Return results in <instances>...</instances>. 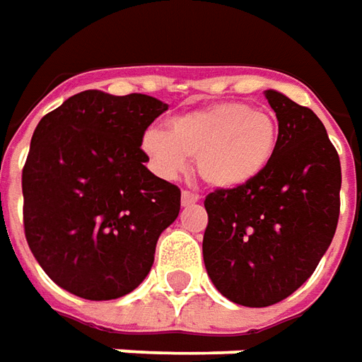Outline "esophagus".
Listing matches in <instances>:
<instances>
[{"mask_svg": "<svg viewBox=\"0 0 362 362\" xmlns=\"http://www.w3.org/2000/svg\"><path fill=\"white\" fill-rule=\"evenodd\" d=\"M199 199V196L196 194H192L188 189H182V206H192V204H196Z\"/></svg>", "mask_w": 362, "mask_h": 362, "instance_id": "1", "label": "esophagus"}]
</instances>
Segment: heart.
Returning a JSON list of instances; mask_svg holds the SVG:
<instances>
[{
	"instance_id": "b5f03b06",
	"label": "heart",
	"mask_w": 362,
	"mask_h": 362,
	"mask_svg": "<svg viewBox=\"0 0 362 362\" xmlns=\"http://www.w3.org/2000/svg\"><path fill=\"white\" fill-rule=\"evenodd\" d=\"M278 148V123L249 103L219 102L174 115L166 129H146L141 151L156 174L174 178L188 168L214 189H237L269 168Z\"/></svg>"
}]
</instances>
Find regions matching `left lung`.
I'll use <instances>...</instances> for the list:
<instances>
[{
  "label": "left lung",
  "instance_id": "1",
  "mask_svg": "<svg viewBox=\"0 0 362 362\" xmlns=\"http://www.w3.org/2000/svg\"><path fill=\"white\" fill-rule=\"evenodd\" d=\"M267 100L278 119L269 168L237 189L204 202V262L233 304L267 308L312 276L339 219L341 164L320 117L276 90Z\"/></svg>",
  "mask_w": 362,
  "mask_h": 362
}]
</instances>
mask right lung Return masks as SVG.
<instances>
[{
    "mask_svg": "<svg viewBox=\"0 0 362 362\" xmlns=\"http://www.w3.org/2000/svg\"><path fill=\"white\" fill-rule=\"evenodd\" d=\"M168 105L86 90L47 113L23 168V223L42 270L66 292L115 300L155 262L180 189L145 166L141 137Z\"/></svg>",
    "mask_w": 362,
    "mask_h": 362,
    "instance_id": "1",
    "label": "right lung"
}]
</instances>
